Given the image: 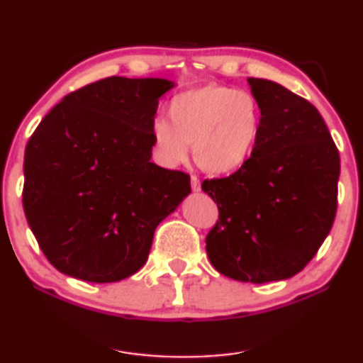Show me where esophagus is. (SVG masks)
<instances>
[{
	"label": "esophagus",
	"instance_id": "1",
	"mask_svg": "<svg viewBox=\"0 0 363 363\" xmlns=\"http://www.w3.org/2000/svg\"><path fill=\"white\" fill-rule=\"evenodd\" d=\"M191 186L194 192H201V181H199L196 176L191 177Z\"/></svg>",
	"mask_w": 363,
	"mask_h": 363
}]
</instances>
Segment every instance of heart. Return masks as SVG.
<instances>
[{"label": "heart", "mask_w": 363, "mask_h": 363, "mask_svg": "<svg viewBox=\"0 0 363 363\" xmlns=\"http://www.w3.org/2000/svg\"><path fill=\"white\" fill-rule=\"evenodd\" d=\"M167 118L151 126L155 156L174 167L186 160L192 145L196 164L212 176L232 174L247 164L262 133L258 100L247 90L207 84L176 95Z\"/></svg>", "instance_id": "obj_1"}]
</instances>
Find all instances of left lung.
Here are the masks:
<instances>
[{
    "mask_svg": "<svg viewBox=\"0 0 363 363\" xmlns=\"http://www.w3.org/2000/svg\"><path fill=\"white\" fill-rule=\"evenodd\" d=\"M248 85L262 133L242 169L202 184L218 206L206 250L218 273L262 284L294 277L318 253L335 218L340 157L314 105L277 82Z\"/></svg>",
    "mask_w": 363,
    "mask_h": 363,
    "instance_id": "obj_1",
    "label": "left lung"
}]
</instances>
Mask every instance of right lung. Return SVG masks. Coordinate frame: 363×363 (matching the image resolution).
<instances>
[{
	"label": "right lung",
	"instance_id": "1",
	"mask_svg": "<svg viewBox=\"0 0 363 363\" xmlns=\"http://www.w3.org/2000/svg\"><path fill=\"white\" fill-rule=\"evenodd\" d=\"M166 79L108 77L72 91L33 133L23 206L54 268L90 283L140 272L155 230L191 194V177L151 162Z\"/></svg>",
	"mask_w": 363,
	"mask_h": 363
}]
</instances>
